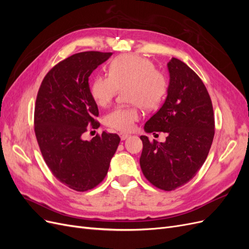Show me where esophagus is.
<instances>
[{"instance_id": "1", "label": "esophagus", "mask_w": 249, "mask_h": 249, "mask_svg": "<svg viewBox=\"0 0 249 249\" xmlns=\"http://www.w3.org/2000/svg\"><path fill=\"white\" fill-rule=\"evenodd\" d=\"M119 137H120V139H122V140H125L126 138L130 137V135L129 134H124V133H120L119 134Z\"/></svg>"}]
</instances>
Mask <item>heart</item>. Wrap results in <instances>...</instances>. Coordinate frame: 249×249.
<instances>
[{"mask_svg": "<svg viewBox=\"0 0 249 249\" xmlns=\"http://www.w3.org/2000/svg\"><path fill=\"white\" fill-rule=\"evenodd\" d=\"M125 89L129 106L117 107L105 117V124L120 132H131L140 119L141 106L153 110L163 102L168 90V80L155 70L148 58L123 55L113 60L110 74H97L90 84V94L97 106L107 107L117 92Z\"/></svg>", "mask_w": 249, "mask_h": 249, "instance_id": "1", "label": "heart"}]
</instances>
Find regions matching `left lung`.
Listing matches in <instances>:
<instances>
[{
    "instance_id": "1",
    "label": "left lung",
    "mask_w": 249,
    "mask_h": 249,
    "mask_svg": "<svg viewBox=\"0 0 249 249\" xmlns=\"http://www.w3.org/2000/svg\"><path fill=\"white\" fill-rule=\"evenodd\" d=\"M167 67L166 100L144 125L146 133H167L166 141L140 136V166L150 184L171 191L189 182L205 163L214 138L215 120L212 101L197 74L177 58Z\"/></svg>"
}]
</instances>
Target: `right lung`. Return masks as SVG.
Segmentation results:
<instances>
[{
    "label": "right lung",
    "mask_w": 249,
    "mask_h": 249,
    "mask_svg": "<svg viewBox=\"0 0 249 249\" xmlns=\"http://www.w3.org/2000/svg\"><path fill=\"white\" fill-rule=\"evenodd\" d=\"M111 55L91 51L64 59L47 73L36 97L34 131L43 159L58 180L80 192L105 178L120 141L107 132L90 141L82 138L89 124H100L89 76Z\"/></svg>",
    "instance_id": "add662e5"
}]
</instances>
